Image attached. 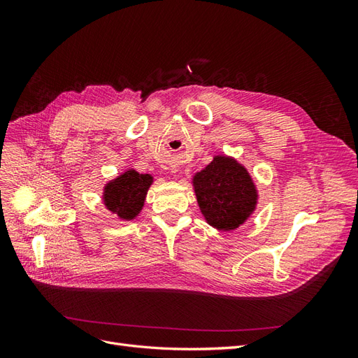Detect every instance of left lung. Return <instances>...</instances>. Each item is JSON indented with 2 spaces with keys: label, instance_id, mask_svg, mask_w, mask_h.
<instances>
[{
  "label": "left lung",
  "instance_id": "obj_1",
  "mask_svg": "<svg viewBox=\"0 0 358 358\" xmlns=\"http://www.w3.org/2000/svg\"><path fill=\"white\" fill-rule=\"evenodd\" d=\"M197 201L208 222L224 231L243 224L257 203L248 171L231 158L216 157L194 178Z\"/></svg>",
  "mask_w": 358,
  "mask_h": 358
}]
</instances>
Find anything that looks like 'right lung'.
Segmentation results:
<instances>
[{
	"label": "right lung",
	"mask_w": 358,
	"mask_h": 358,
	"mask_svg": "<svg viewBox=\"0 0 358 358\" xmlns=\"http://www.w3.org/2000/svg\"><path fill=\"white\" fill-rule=\"evenodd\" d=\"M150 183L152 178L149 175H138L136 170H128L106 187L104 203L109 210L117 213L119 218L133 220L142 210Z\"/></svg>",
	"instance_id": "right-lung-1"
}]
</instances>
